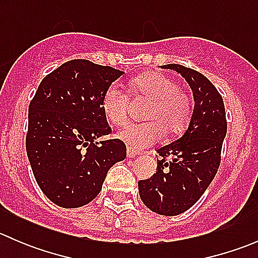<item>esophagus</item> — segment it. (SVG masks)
Segmentation results:
<instances>
[{
	"label": "esophagus",
	"mask_w": 258,
	"mask_h": 258,
	"mask_svg": "<svg viewBox=\"0 0 258 258\" xmlns=\"http://www.w3.org/2000/svg\"><path fill=\"white\" fill-rule=\"evenodd\" d=\"M137 155H139V152H137V151L132 150L131 147H128V148H127V157H130V158H134V157H136Z\"/></svg>",
	"instance_id": "obj_1"
}]
</instances>
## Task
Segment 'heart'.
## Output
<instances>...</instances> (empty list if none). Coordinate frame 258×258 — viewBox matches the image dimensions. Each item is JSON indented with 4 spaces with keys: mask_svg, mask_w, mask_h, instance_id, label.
I'll return each mask as SVG.
<instances>
[{
    "mask_svg": "<svg viewBox=\"0 0 258 258\" xmlns=\"http://www.w3.org/2000/svg\"><path fill=\"white\" fill-rule=\"evenodd\" d=\"M132 95L151 101L145 112L144 123H130L118 132L117 137L132 150H142L156 144L165 134L173 137L181 135L192 117V100L172 77L161 72H147L136 77L130 85ZM128 96L110 86L101 100L103 116L114 126H121L127 119Z\"/></svg>",
    "mask_w": 258,
    "mask_h": 258,
    "instance_id": "b5f03b06",
    "label": "heart"
}]
</instances>
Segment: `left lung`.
Masks as SVG:
<instances>
[{
	"label": "left lung",
	"mask_w": 258,
	"mask_h": 258,
	"mask_svg": "<svg viewBox=\"0 0 258 258\" xmlns=\"http://www.w3.org/2000/svg\"><path fill=\"white\" fill-rule=\"evenodd\" d=\"M162 69L175 70L184 77L194 92L195 107L183 135L158 148L157 171L139 181V191L151 211L176 216L199 201L217 173L227 121L222 96L207 77L176 63Z\"/></svg>",
	"instance_id": "1"
}]
</instances>
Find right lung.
Masks as SVG:
<instances>
[{"instance_id":"1","label":"right lung","mask_w":258,"mask_h":258,"mask_svg":"<svg viewBox=\"0 0 258 258\" xmlns=\"http://www.w3.org/2000/svg\"><path fill=\"white\" fill-rule=\"evenodd\" d=\"M122 75L71 59L41 81L30 102L26 151L41 191L57 206L87 205L100 194L108 170L126 158L121 140L96 142L111 132L102 96Z\"/></svg>"}]
</instances>
